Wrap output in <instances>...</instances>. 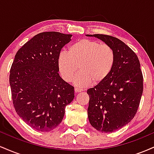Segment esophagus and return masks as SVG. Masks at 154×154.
Segmentation results:
<instances>
[{
    "label": "esophagus",
    "instance_id": "esophagus-1",
    "mask_svg": "<svg viewBox=\"0 0 154 154\" xmlns=\"http://www.w3.org/2000/svg\"><path fill=\"white\" fill-rule=\"evenodd\" d=\"M75 93H80V92L82 91V89H80V88H75Z\"/></svg>",
    "mask_w": 154,
    "mask_h": 154
}]
</instances>
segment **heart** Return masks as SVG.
Masks as SVG:
<instances>
[{
    "instance_id": "b5f03b06",
    "label": "heart",
    "mask_w": 154,
    "mask_h": 154,
    "mask_svg": "<svg viewBox=\"0 0 154 154\" xmlns=\"http://www.w3.org/2000/svg\"><path fill=\"white\" fill-rule=\"evenodd\" d=\"M115 63V54L110 45L96 40L82 39L74 43L68 53L59 55L58 64L61 77L71 81L79 69L74 82L79 87L97 85L109 77Z\"/></svg>"
}]
</instances>
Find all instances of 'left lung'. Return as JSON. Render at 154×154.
Here are the masks:
<instances>
[{
  "label": "left lung",
  "instance_id": "8db88e82",
  "mask_svg": "<svg viewBox=\"0 0 154 154\" xmlns=\"http://www.w3.org/2000/svg\"><path fill=\"white\" fill-rule=\"evenodd\" d=\"M86 36L100 39L115 54L109 77L87 91L91 125L99 132H112L128 125L138 109L143 90L140 64L134 51L118 38L100 34Z\"/></svg>",
  "mask_w": 154,
  "mask_h": 154
}]
</instances>
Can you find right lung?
<instances>
[{"instance_id": "right-lung-1", "label": "right lung", "mask_w": 154, "mask_h": 154, "mask_svg": "<svg viewBox=\"0 0 154 154\" xmlns=\"http://www.w3.org/2000/svg\"><path fill=\"white\" fill-rule=\"evenodd\" d=\"M72 35L45 32L35 35L16 54L9 82L14 106L24 122L49 132L62 121L66 106L75 98L74 87L60 77L61 48Z\"/></svg>"}]
</instances>
